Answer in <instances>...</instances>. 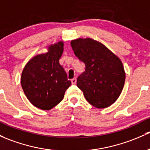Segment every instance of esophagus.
<instances>
[{
    "instance_id": "34e87169",
    "label": "esophagus",
    "mask_w": 150,
    "mask_h": 150,
    "mask_svg": "<svg viewBox=\"0 0 150 150\" xmlns=\"http://www.w3.org/2000/svg\"><path fill=\"white\" fill-rule=\"evenodd\" d=\"M76 82H77V79L75 78H74L73 79L71 80V83H72V85H75V84H76Z\"/></svg>"
}]
</instances>
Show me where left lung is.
<instances>
[{"mask_svg": "<svg viewBox=\"0 0 150 150\" xmlns=\"http://www.w3.org/2000/svg\"><path fill=\"white\" fill-rule=\"evenodd\" d=\"M71 47L75 56L86 64L85 72L77 79V86L87 101L98 108L112 105L125 83V71L120 59L91 38L71 41Z\"/></svg>", "mask_w": 150, "mask_h": 150, "instance_id": "1", "label": "left lung"}]
</instances>
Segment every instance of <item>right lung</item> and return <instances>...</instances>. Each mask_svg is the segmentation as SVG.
<instances>
[{
	"mask_svg": "<svg viewBox=\"0 0 150 150\" xmlns=\"http://www.w3.org/2000/svg\"><path fill=\"white\" fill-rule=\"evenodd\" d=\"M63 46L62 42L50 45L47 53L30 59L22 72L21 83L25 95L42 110H50L57 105L71 85L59 62Z\"/></svg>",
	"mask_w": 150,
	"mask_h": 150,
	"instance_id": "right-lung-1",
	"label": "right lung"
}]
</instances>
